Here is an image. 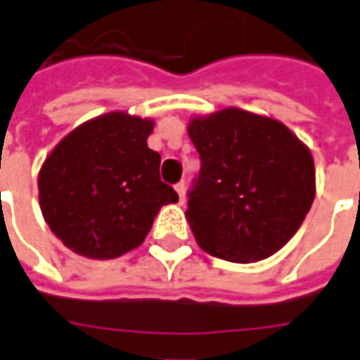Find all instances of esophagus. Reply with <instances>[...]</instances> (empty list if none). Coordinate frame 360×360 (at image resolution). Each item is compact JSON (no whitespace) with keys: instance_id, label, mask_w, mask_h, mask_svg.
<instances>
[{"instance_id":"1","label":"esophagus","mask_w":360,"mask_h":360,"mask_svg":"<svg viewBox=\"0 0 360 360\" xmlns=\"http://www.w3.org/2000/svg\"><path fill=\"white\" fill-rule=\"evenodd\" d=\"M175 191H177V195H179V202H183V200H185V191H187L185 183H183V181L177 183V185H175Z\"/></svg>"}]
</instances>
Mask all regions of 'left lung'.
Masks as SVG:
<instances>
[{"label": "left lung", "mask_w": 360, "mask_h": 360, "mask_svg": "<svg viewBox=\"0 0 360 360\" xmlns=\"http://www.w3.org/2000/svg\"><path fill=\"white\" fill-rule=\"evenodd\" d=\"M200 173L185 210L198 248L255 263L285 248L316 197L308 146L281 120L228 107L191 117Z\"/></svg>", "instance_id": "left-lung-1"}]
</instances>
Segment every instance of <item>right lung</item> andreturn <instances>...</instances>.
Wrapping results in <instances>:
<instances>
[{"mask_svg":"<svg viewBox=\"0 0 360 360\" xmlns=\"http://www.w3.org/2000/svg\"><path fill=\"white\" fill-rule=\"evenodd\" d=\"M154 120L124 110L85 120L39 172V205L52 233L77 255L115 259L142 245L163 205L179 197L148 148Z\"/></svg>","mask_w":360,"mask_h":360,"instance_id":"add662e5","label":"right lung"}]
</instances>
